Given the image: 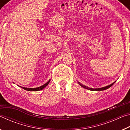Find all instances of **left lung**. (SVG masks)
Returning a JSON list of instances; mask_svg holds the SVG:
<instances>
[{
    "instance_id": "8db88e82",
    "label": "left lung",
    "mask_w": 130,
    "mask_h": 130,
    "mask_svg": "<svg viewBox=\"0 0 130 130\" xmlns=\"http://www.w3.org/2000/svg\"><path fill=\"white\" fill-rule=\"evenodd\" d=\"M79 84H80L81 87L87 89H89V90H91V91H103V90H105V89H107L108 88H109V87H111L112 85L113 84V83L111 84V85H108V86L107 87H103V88H96V89H93V88H90L88 87H86L85 86V85H84L83 84H80V83H78Z\"/></svg>"
}]
</instances>
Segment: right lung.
I'll return each instance as SVG.
<instances>
[{
    "label": "right lung",
    "instance_id": "obj_1",
    "mask_svg": "<svg viewBox=\"0 0 130 130\" xmlns=\"http://www.w3.org/2000/svg\"><path fill=\"white\" fill-rule=\"evenodd\" d=\"M50 80H49V81H48L45 84L42 85V86L39 87H37V88H25V87H21L23 89H24L25 90H26V91H40V90L43 89L44 88L46 87L47 85L49 84V83H50Z\"/></svg>",
    "mask_w": 130,
    "mask_h": 130
}]
</instances>
